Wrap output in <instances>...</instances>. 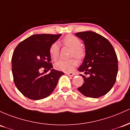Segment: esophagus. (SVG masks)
<instances>
[{
	"mask_svg": "<svg viewBox=\"0 0 130 130\" xmlns=\"http://www.w3.org/2000/svg\"><path fill=\"white\" fill-rule=\"evenodd\" d=\"M66 74L68 75H69V76H70V77H72L75 75V74H74L73 72H66Z\"/></svg>",
	"mask_w": 130,
	"mask_h": 130,
	"instance_id": "esophagus-1",
	"label": "esophagus"
}]
</instances>
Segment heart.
<instances>
[{"mask_svg": "<svg viewBox=\"0 0 130 130\" xmlns=\"http://www.w3.org/2000/svg\"><path fill=\"white\" fill-rule=\"evenodd\" d=\"M62 43L66 46L72 48V56H75L78 59H82L84 57L85 49L82 46V42L73 35H67L63 38ZM59 45L57 42H55L50 46L49 53L51 57L53 60H56L59 56ZM77 64V61L75 58L69 59H60L55 63V66L56 69L59 71L69 72Z\"/></svg>", "mask_w": 130, "mask_h": 130, "instance_id": "b5f03b06", "label": "heart"}]
</instances>
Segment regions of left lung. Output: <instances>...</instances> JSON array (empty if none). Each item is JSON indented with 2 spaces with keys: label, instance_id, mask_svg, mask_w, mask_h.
Wrapping results in <instances>:
<instances>
[{
  "label": "left lung",
  "instance_id": "obj_1",
  "mask_svg": "<svg viewBox=\"0 0 130 130\" xmlns=\"http://www.w3.org/2000/svg\"><path fill=\"white\" fill-rule=\"evenodd\" d=\"M84 42L85 56L78 71L84 79L78 90L85 96L96 98L111 90L116 81L118 59L112 44L107 39L92 31L77 32Z\"/></svg>",
  "mask_w": 130,
  "mask_h": 130
}]
</instances>
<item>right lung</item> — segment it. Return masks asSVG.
Here are the masks:
<instances>
[{
  "mask_svg": "<svg viewBox=\"0 0 130 130\" xmlns=\"http://www.w3.org/2000/svg\"><path fill=\"white\" fill-rule=\"evenodd\" d=\"M59 34H35L20 42L14 49L11 68L16 87L24 96L32 100L45 98L57 85L64 73L53 69L49 53L50 46ZM44 69L51 72L40 73Z\"/></svg>",
  "mask_w": 130,
  "mask_h": 130,
  "instance_id": "add662e5",
  "label": "right lung"
}]
</instances>
